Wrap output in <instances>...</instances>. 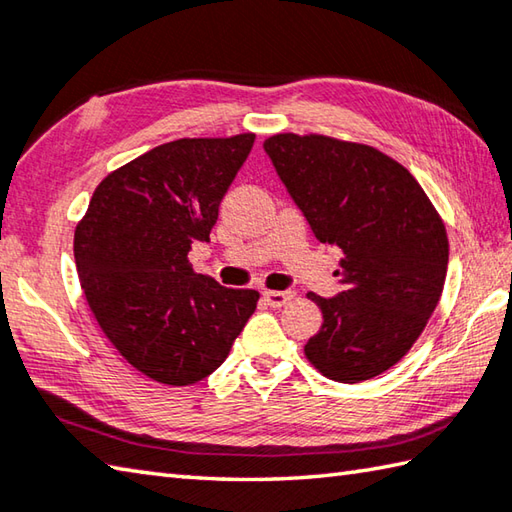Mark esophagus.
Segmentation results:
<instances>
[{"label": "esophagus", "mask_w": 512, "mask_h": 512, "mask_svg": "<svg viewBox=\"0 0 512 512\" xmlns=\"http://www.w3.org/2000/svg\"><path fill=\"white\" fill-rule=\"evenodd\" d=\"M263 298L267 301V305L283 307L285 303L292 301L294 292H292V289H283V292H276V289H267V292H263Z\"/></svg>", "instance_id": "1"}]
</instances>
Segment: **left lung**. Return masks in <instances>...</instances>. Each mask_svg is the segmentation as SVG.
I'll return each instance as SVG.
<instances>
[{
	"label": "left lung",
	"mask_w": 512,
	"mask_h": 512,
	"mask_svg": "<svg viewBox=\"0 0 512 512\" xmlns=\"http://www.w3.org/2000/svg\"><path fill=\"white\" fill-rule=\"evenodd\" d=\"M263 149L316 240L343 252L341 292L310 294L323 325L305 356L341 383L379 376L435 312L448 272L446 227L412 173L365 144L281 133Z\"/></svg>",
	"instance_id": "obj_1"
}]
</instances>
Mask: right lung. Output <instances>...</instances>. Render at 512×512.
Segmentation results:
<instances>
[{
	"label": "right lung",
	"instance_id": "1",
	"mask_svg": "<svg viewBox=\"0 0 512 512\" xmlns=\"http://www.w3.org/2000/svg\"><path fill=\"white\" fill-rule=\"evenodd\" d=\"M254 133L160 144L106 176L75 229L86 301L115 350L149 379L202 381L227 359L258 292L196 274L191 245L209 240Z\"/></svg>",
	"mask_w": 512,
	"mask_h": 512
}]
</instances>
